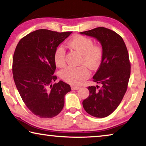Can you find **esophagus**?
<instances>
[{
    "label": "esophagus",
    "mask_w": 146,
    "mask_h": 146,
    "mask_svg": "<svg viewBox=\"0 0 146 146\" xmlns=\"http://www.w3.org/2000/svg\"><path fill=\"white\" fill-rule=\"evenodd\" d=\"M80 89V87H78V86H71V90H78Z\"/></svg>",
    "instance_id": "34e87169"
}]
</instances>
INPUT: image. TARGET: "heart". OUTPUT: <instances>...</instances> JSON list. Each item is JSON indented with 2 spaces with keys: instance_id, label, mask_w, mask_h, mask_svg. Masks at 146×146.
Here are the masks:
<instances>
[{
  "instance_id": "heart-1",
  "label": "heart",
  "mask_w": 146,
  "mask_h": 146,
  "mask_svg": "<svg viewBox=\"0 0 146 146\" xmlns=\"http://www.w3.org/2000/svg\"><path fill=\"white\" fill-rule=\"evenodd\" d=\"M68 46L82 55L81 63L89 68L94 69L100 65L102 60L103 51L100 46H94L91 39L84 36L77 35L69 42ZM66 51L63 46H59L54 54V61L56 66L62 68L65 66ZM60 77L66 82L77 85L88 78L90 71L85 66L80 67H67L60 71Z\"/></svg>"
}]
</instances>
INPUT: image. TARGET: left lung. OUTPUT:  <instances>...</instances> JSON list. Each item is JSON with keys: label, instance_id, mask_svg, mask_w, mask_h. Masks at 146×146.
<instances>
[{"label": "left lung", "instance_id": "8db88e82", "mask_svg": "<svg viewBox=\"0 0 146 146\" xmlns=\"http://www.w3.org/2000/svg\"><path fill=\"white\" fill-rule=\"evenodd\" d=\"M80 33L97 39L103 51L102 62L93 77L102 87L98 90V86H89L90 95L83 100V107L91 116L106 117L119 106L127 88L131 64L126 46L119 35L104 27Z\"/></svg>", "mask_w": 146, "mask_h": 146}]
</instances>
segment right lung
Wrapping results in <instances>:
<instances>
[{
	"instance_id": "1",
	"label": "right lung",
	"mask_w": 146,
	"mask_h": 146,
	"mask_svg": "<svg viewBox=\"0 0 146 146\" xmlns=\"http://www.w3.org/2000/svg\"><path fill=\"white\" fill-rule=\"evenodd\" d=\"M71 31L58 33L38 29L19 41L13 58V79L19 93L29 110L40 118H53L60 113L64 97L71 91L63 81L54 83V54Z\"/></svg>"
}]
</instances>
